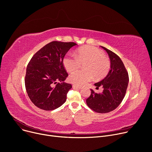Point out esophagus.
Segmentation results:
<instances>
[{"label": "esophagus", "instance_id": "esophagus-1", "mask_svg": "<svg viewBox=\"0 0 152 152\" xmlns=\"http://www.w3.org/2000/svg\"><path fill=\"white\" fill-rule=\"evenodd\" d=\"M72 87L74 88H78V89H81L82 88V86H78V85H73Z\"/></svg>", "mask_w": 152, "mask_h": 152}]
</instances>
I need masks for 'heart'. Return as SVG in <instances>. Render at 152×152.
<instances>
[{
  "label": "heart",
  "instance_id": "b5f03b06",
  "mask_svg": "<svg viewBox=\"0 0 152 152\" xmlns=\"http://www.w3.org/2000/svg\"><path fill=\"white\" fill-rule=\"evenodd\" d=\"M65 69L69 72H72L84 64L83 71H76L69 75L70 83L83 85L92 80L104 77L109 72L110 63L103 51L95 47H85L78 49L75 55L68 53L62 60Z\"/></svg>",
  "mask_w": 152,
  "mask_h": 152
}]
</instances>
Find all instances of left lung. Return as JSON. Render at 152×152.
Masks as SVG:
<instances>
[{"label":"left lung","instance_id":"obj_1","mask_svg":"<svg viewBox=\"0 0 152 152\" xmlns=\"http://www.w3.org/2000/svg\"><path fill=\"white\" fill-rule=\"evenodd\" d=\"M110 60V70L103 79L94 85L96 88L102 86V93H97L91 90V93L86 99V104L93 111L105 113L118 107L126 93L129 76L120 58L115 53L104 47Z\"/></svg>","mask_w":152,"mask_h":152}]
</instances>
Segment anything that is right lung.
Masks as SVG:
<instances>
[{
	"instance_id": "1",
	"label": "right lung",
	"mask_w": 152,
	"mask_h": 152,
	"mask_svg": "<svg viewBox=\"0 0 152 152\" xmlns=\"http://www.w3.org/2000/svg\"><path fill=\"white\" fill-rule=\"evenodd\" d=\"M77 45L53 41L35 53L30 60L26 69L25 86L29 99L38 108L53 110L66 102L67 94L72 86L64 82L68 74L62 60Z\"/></svg>"
}]
</instances>
